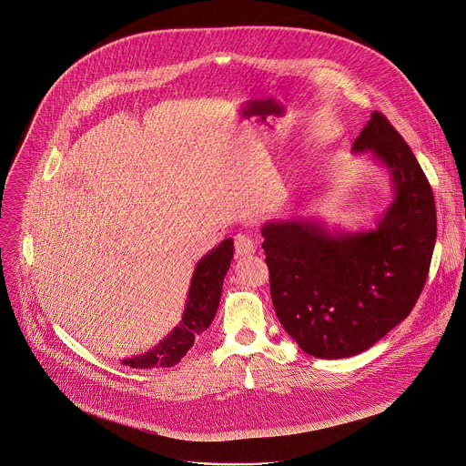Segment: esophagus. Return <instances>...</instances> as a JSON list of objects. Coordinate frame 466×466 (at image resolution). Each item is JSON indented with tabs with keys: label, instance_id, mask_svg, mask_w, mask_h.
Instances as JSON below:
<instances>
[{
	"label": "esophagus",
	"instance_id": "34e87169",
	"mask_svg": "<svg viewBox=\"0 0 466 466\" xmlns=\"http://www.w3.org/2000/svg\"><path fill=\"white\" fill-rule=\"evenodd\" d=\"M234 247H236V254L239 258H245V256H252L256 252V247H254V241L243 234L236 236L234 238Z\"/></svg>",
	"mask_w": 466,
	"mask_h": 466
}]
</instances>
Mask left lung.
Wrapping results in <instances>:
<instances>
[{
	"instance_id": "obj_1",
	"label": "left lung",
	"mask_w": 466,
	"mask_h": 466,
	"mask_svg": "<svg viewBox=\"0 0 466 466\" xmlns=\"http://www.w3.org/2000/svg\"><path fill=\"white\" fill-rule=\"evenodd\" d=\"M352 150L367 152L390 177L392 201L374 228H329L318 218L261 227L276 316L319 360L358 356L410 314L438 234L429 179L383 114L370 116Z\"/></svg>"
}]
</instances>
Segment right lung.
Instances as JSON below:
<instances>
[{
    "instance_id": "1",
    "label": "right lung",
    "mask_w": 466,
    "mask_h": 466,
    "mask_svg": "<svg viewBox=\"0 0 466 466\" xmlns=\"http://www.w3.org/2000/svg\"><path fill=\"white\" fill-rule=\"evenodd\" d=\"M232 258L234 241L230 238L207 252L194 268L179 325H176L154 349L121 360V363L132 369H165L177 365L192 349L196 338L210 327L218 312L223 279L230 268Z\"/></svg>"
}]
</instances>
